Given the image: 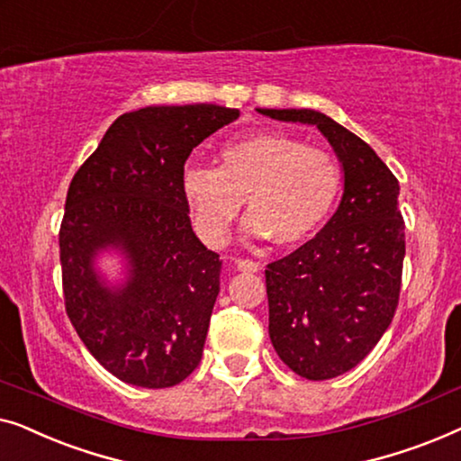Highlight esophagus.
Masks as SVG:
<instances>
[{"label": "esophagus", "instance_id": "obj_1", "mask_svg": "<svg viewBox=\"0 0 461 461\" xmlns=\"http://www.w3.org/2000/svg\"><path fill=\"white\" fill-rule=\"evenodd\" d=\"M236 267L240 271H246V274H255V271H258V267H261V265H258L257 261H252V258H238Z\"/></svg>", "mask_w": 461, "mask_h": 461}]
</instances>
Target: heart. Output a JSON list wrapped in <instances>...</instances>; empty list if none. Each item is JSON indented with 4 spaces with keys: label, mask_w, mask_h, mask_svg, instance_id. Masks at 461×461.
<instances>
[{
    "label": "heart",
    "mask_w": 461,
    "mask_h": 461,
    "mask_svg": "<svg viewBox=\"0 0 461 461\" xmlns=\"http://www.w3.org/2000/svg\"><path fill=\"white\" fill-rule=\"evenodd\" d=\"M181 190L211 242L228 233L246 198V231L293 246L330 217L342 190V167L334 152L293 135L252 133L223 144L217 168L185 167Z\"/></svg>",
    "instance_id": "heart-1"
}]
</instances>
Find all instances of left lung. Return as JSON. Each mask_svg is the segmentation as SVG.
Wrapping results in <instances>:
<instances>
[{
  "instance_id": "left-lung-1",
  "label": "left lung",
  "mask_w": 461,
  "mask_h": 461,
  "mask_svg": "<svg viewBox=\"0 0 461 461\" xmlns=\"http://www.w3.org/2000/svg\"><path fill=\"white\" fill-rule=\"evenodd\" d=\"M257 110L315 125L345 173L332 219L265 269L276 353L303 378L330 380L367 357L397 311L405 257L399 181L366 141L330 116L307 108Z\"/></svg>"
}]
</instances>
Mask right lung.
Wrapping results in <instances>:
<instances>
[{"label": "right lung", "instance_id": "1", "mask_svg": "<svg viewBox=\"0 0 461 461\" xmlns=\"http://www.w3.org/2000/svg\"><path fill=\"white\" fill-rule=\"evenodd\" d=\"M238 116L217 104L125 113L70 181L58 233L67 315L127 384L175 386L203 357L221 261L192 230L181 175L194 148ZM106 248L128 258L116 289L93 267Z\"/></svg>", "mask_w": 461, "mask_h": 461}]
</instances>
